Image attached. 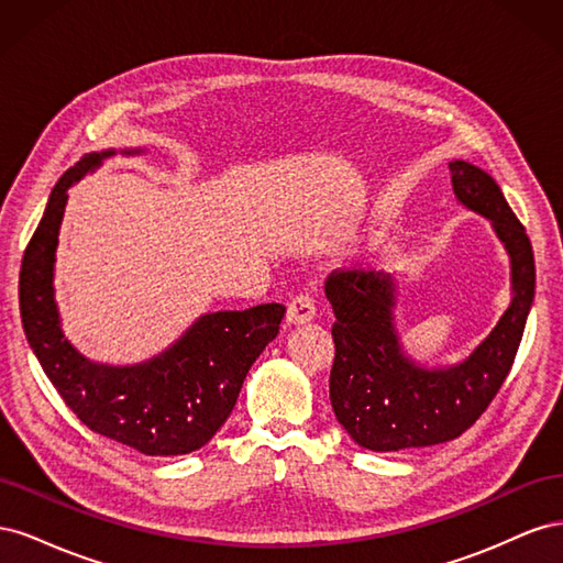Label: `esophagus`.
<instances>
[{"mask_svg":"<svg viewBox=\"0 0 563 563\" xmlns=\"http://www.w3.org/2000/svg\"><path fill=\"white\" fill-rule=\"evenodd\" d=\"M317 314L314 308V300L310 296H296L288 305V312H286V321L291 323V327H300V323H308L312 321Z\"/></svg>","mask_w":563,"mask_h":563,"instance_id":"34e87169","label":"esophagus"}]
</instances>
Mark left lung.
Returning <instances> with one entry per match:
<instances>
[{
	"mask_svg": "<svg viewBox=\"0 0 563 563\" xmlns=\"http://www.w3.org/2000/svg\"><path fill=\"white\" fill-rule=\"evenodd\" d=\"M449 168L455 199L488 220L509 255L512 298L493 331L463 362L422 366L401 347L395 277L352 269L327 279L335 314L331 406L347 434L368 451L444 444L472 428L512 368L533 305V249L498 183L463 159L449 162Z\"/></svg>",
	"mask_w": 563,
	"mask_h": 563,
	"instance_id": "left-lung-1",
	"label": "left lung"
}]
</instances>
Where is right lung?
Instances as JSON below:
<instances>
[{"label":"right lung","mask_w":563,"mask_h":563,"mask_svg":"<svg viewBox=\"0 0 563 563\" xmlns=\"http://www.w3.org/2000/svg\"><path fill=\"white\" fill-rule=\"evenodd\" d=\"M143 147L119 155H143ZM89 152L60 176L23 255L19 300L25 338L63 401L93 432L145 455H185L209 444L240 397L253 362L277 338L286 308L201 314L174 345L141 364L112 366L84 356L65 338L54 265L67 190L114 157Z\"/></svg>","instance_id":"add662e5"}]
</instances>
